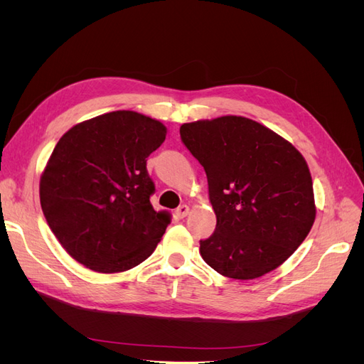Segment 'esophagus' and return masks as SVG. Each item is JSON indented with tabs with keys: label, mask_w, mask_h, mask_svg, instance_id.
Listing matches in <instances>:
<instances>
[{
	"label": "esophagus",
	"mask_w": 364,
	"mask_h": 364,
	"mask_svg": "<svg viewBox=\"0 0 364 364\" xmlns=\"http://www.w3.org/2000/svg\"><path fill=\"white\" fill-rule=\"evenodd\" d=\"M188 213H190V208L186 206V205H181V206L174 211V215L178 217V218H183V217L188 215Z\"/></svg>",
	"instance_id": "obj_1"
}]
</instances>
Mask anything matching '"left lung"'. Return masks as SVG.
Listing matches in <instances>:
<instances>
[{"mask_svg":"<svg viewBox=\"0 0 364 364\" xmlns=\"http://www.w3.org/2000/svg\"><path fill=\"white\" fill-rule=\"evenodd\" d=\"M181 138L202 164L214 234L200 255L223 277L247 281L279 267L316 218L313 179L290 141L246 117L225 115L181 126Z\"/></svg>","mask_w":364,"mask_h":364,"instance_id":"8db88e82","label":"left lung"}]
</instances>
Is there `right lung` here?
I'll use <instances>...</instances> for the list:
<instances>
[{
	"label": "right lung",
	"instance_id": "add662e5",
	"mask_svg": "<svg viewBox=\"0 0 364 364\" xmlns=\"http://www.w3.org/2000/svg\"><path fill=\"white\" fill-rule=\"evenodd\" d=\"M167 136L161 121L115 111L73 126L41 174L43 215L62 247L98 273L134 269L171 222L155 211L146 164Z\"/></svg>",
	"mask_w": 364,
	"mask_h": 364
}]
</instances>
